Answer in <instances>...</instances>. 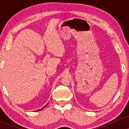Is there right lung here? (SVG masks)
Returning <instances> with one entry per match:
<instances>
[{"instance_id":"obj_1","label":"right lung","mask_w":129,"mask_h":129,"mask_svg":"<svg viewBox=\"0 0 129 129\" xmlns=\"http://www.w3.org/2000/svg\"><path fill=\"white\" fill-rule=\"evenodd\" d=\"M42 109H43V108H42ZM42 109H40V110H39V111H40V110H42Z\"/></svg>"}]
</instances>
